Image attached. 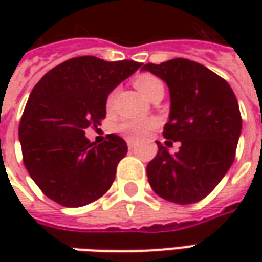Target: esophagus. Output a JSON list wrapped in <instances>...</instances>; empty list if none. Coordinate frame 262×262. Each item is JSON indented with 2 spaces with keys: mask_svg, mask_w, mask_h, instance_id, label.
I'll use <instances>...</instances> for the list:
<instances>
[{
  "mask_svg": "<svg viewBox=\"0 0 262 262\" xmlns=\"http://www.w3.org/2000/svg\"><path fill=\"white\" fill-rule=\"evenodd\" d=\"M126 144H128V148H134L136 147V141L131 140V138H126Z\"/></svg>",
  "mask_w": 262,
  "mask_h": 262,
  "instance_id": "obj_1",
  "label": "esophagus"
}]
</instances>
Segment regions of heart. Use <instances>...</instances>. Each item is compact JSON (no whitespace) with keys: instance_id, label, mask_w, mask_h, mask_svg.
Returning a JSON list of instances; mask_svg holds the SVG:
<instances>
[{"instance_id":"b5f03b06","label":"heart","mask_w":262,"mask_h":262,"mask_svg":"<svg viewBox=\"0 0 262 262\" xmlns=\"http://www.w3.org/2000/svg\"><path fill=\"white\" fill-rule=\"evenodd\" d=\"M134 84L148 99L153 97L157 92H163L165 90L162 80L159 77L153 76V74H140V76H137L134 78ZM114 97H115V93H111L109 95L107 102H106L107 106L112 105ZM155 126H156V121L155 119H150V118H137V119H126V121H122L118 125L116 129H118V133H121L126 138L140 140L143 137L148 136L155 129Z\"/></svg>"}]
</instances>
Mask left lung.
<instances>
[{
  "label": "left lung",
  "mask_w": 262,
  "mask_h": 262,
  "mask_svg": "<svg viewBox=\"0 0 262 262\" xmlns=\"http://www.w3.org/2000/svg\"><path fill=\"white\" fill-rule=\"evenodd\" d=\"M143 70L166 81L170 115L163 137L181 143L175 155L157 143L156 157L147 165L150 186L176 204L198 203L235 160L242 129L236 96L225 78L185 58L146 64Z\"/></svg>",
  "instance_id": "obj_1"
}]
</instances>
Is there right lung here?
I'll return each instance as SVG.
<instances>
[{
	"label": "right lung",
	"instance_id": "add662e5",
	"mask_svg": "<svg viewBox=\"0 0 262 262\" xmlns=\"http://www.w3.org/2000/svg\"><path fill=\"white\" fill-rule=\"evenodd\" d=\"M141 62L77 56L54 67L33 87L18 125L25 166L48 198L64 207L96 201L111 188L125 157L124 138L90 143L84 129L100 125L106 99Z\"/></svg>",
	"mask_w": 262,
	"mask_h": 262
}]
</instances>
